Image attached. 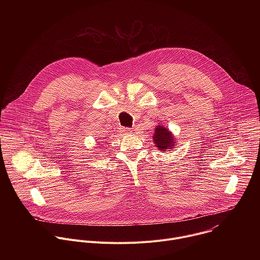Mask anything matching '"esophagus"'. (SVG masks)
Instances as JSON below:
<instances>
[{"label": "esophagus", "instance_id": "obj_1", "mask_svg": "<svg viewBox=\"0 0 260 260\" xmlns=\"http://www.w3.org/2000/svg\"><path fill=\"white\" fill-rule=\"evenodd\" d=\"M120 132H121V134H123V135H128V134H132V133H133V131H132L129 127H122Z\"/></svg>", "mask_w": 260, "mask_h": 260}]
</instances>
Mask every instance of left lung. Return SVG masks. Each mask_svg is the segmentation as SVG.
Segmentation results:
<instances>
[{
    "label": "left lung",
    "mask_w": 260,
    "mask_h": 260,
    "mask_svg": "<svg viewBox=\"0 0 260 260\" xmlns=\"http://www.w3.org/2000/svg\"><path fill=\"white\" fill-rule=\"evenodd\" d=\"M154 143L156 145V147L158 148L159 150H168V149H172V147H174L175 139H173V135L169 132L168 128L164 127L162 125H157L155 128V134L153 137Z\"/></svg>",
    "instance_id": "8db88e82"
}]
</instances>
